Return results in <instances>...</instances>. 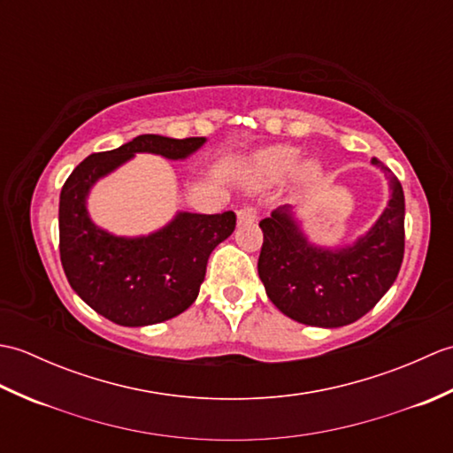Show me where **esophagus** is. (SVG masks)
Here are the masks:
<instances>
[{
    "instance_id": "34e87169",
    "label": "esophagus",
    "mask_w": 453,
    "mask_h": 453,
    "mask_svg": "<svg viewBox=\"0 0 453 453\" xmlns=\"http://www.w3.org/2000/svg\"><path fill=\"white\" fill-rule=\"evenodd\" d=\"M255 219H257V210L253 206H245L237 211L239 224H253Z\"/></svg>"
}]
</instances>
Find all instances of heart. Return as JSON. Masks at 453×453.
Returning a JSON list of instances; mask_svg holds the SVG:
<instances>
[{
	"label": "heart",
	"instance_id": "1",
	"mask_svg": "<svg viewBox=\"0 0 453 453\" xmlns=\"http://www.w3.org/2000/svg\"><path fill=\"white\" fill-rule=\"evenodd\" d=\"M302 151L294 146L265 148L249 161V175L258 185H276L296 171V179L302 185H311L321 177V167L315 161H303L297 165Z\"/></svg>",
	"mask_w": 453,
	"mask_h": 453
}]
</instances>
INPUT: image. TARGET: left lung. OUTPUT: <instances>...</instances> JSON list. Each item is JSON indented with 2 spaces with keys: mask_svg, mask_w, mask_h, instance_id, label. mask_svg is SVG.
<instances>
[{
  "mask_svg": "<svg viewBox=\"0 0 453 453\" xmlns=\"http://www.w3.org/2000/svg\"><path fill=\"white\" fill-rule=\"evenodd\" d=\"M389 180L391 198L368 234L349 247L323 249L307 242L292 206L261 219L258 276L271 302L290 319L342 326L368 313L395 282L405 255V195L399 179L372 159Z\"/></svg>",
  "mask_w": 453,
  "mask_h": 453,
  "instance_id": "obj_1",
  "label": "left lung"
}]
</instances>
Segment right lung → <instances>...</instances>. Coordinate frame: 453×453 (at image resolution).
<instances>
[{
	"label": "right lung",
	"mask_w": 453,
	"mask_h": 453,
	"mask_svg": "<svg viewBox=\"0 0 453 453\" xmlns=\"http://www.w3.org/2000/svg\"><path fill=\"white\" fill-rule=\"evenodd\" d=\"M206 138L142 134L124 146L85 157L60 192V261L81 300L109 321L143 326L167 321L192 305L204 282L208 257L234 234L235 214H190L146 237H117L91 221L85 200L101 177L134 153L185 159Z\"/></svg>",
	"instance_id": "right-lung-1"
}]
</instances>
